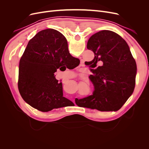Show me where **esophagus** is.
<instances>
[{"instance_id":"obj_1","label":"esophagus","mask_w":149,"mask_h":149,"mask_svg":"<svg viewBox=\"0 0 149 149\" xmlns=\"http://www.w3.org/2000/svg\"><path fill=\"white\" fill-rule=\"evenodd\" d=\"M81 66H83V61L81 62Z\"/></svg>"}]
</instances>
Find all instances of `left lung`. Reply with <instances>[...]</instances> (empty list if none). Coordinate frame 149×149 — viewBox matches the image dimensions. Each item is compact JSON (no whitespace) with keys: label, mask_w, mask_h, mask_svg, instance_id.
Wrapping results in <instances>:
<instances>
[{"label":"left lung","mask_w":149,"mask_h":149,"mask_svg":"<svg viewBox=\"0 0 149 149\" xmlns=\"http://www.w3.org/2000/svg\"><path fill=\"white\" fill-rule=\"evenodd\" d=\"M87 48L94 52L91 61L93 94L75 99L79 107L100 111H118L131 96L136 84V61L127 43L110 30H101L88 40ZM100 62L102 65L96 68Z\"/></svg>","instance_id":"left-lung-1"}]
</instances>
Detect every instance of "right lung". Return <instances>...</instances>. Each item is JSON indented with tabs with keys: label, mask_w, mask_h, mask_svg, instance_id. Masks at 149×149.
Wrapping results in <instances>:
<instances>
[{
	"label": "right lung",
	"mask_w": 149,
	"mask_h": 149,
	"mask_svg": "<svg viewBox=\"0 0 149 149\" xmlns=\"http://www.w3.org/2000/svg\"><path fill=\"white\" fill-rule=\"evenodd\" d=\"M78 60L70 55L60 31H40L30 40L20 60L18 87L22 98L42 112L74 105L63 97L62 83L54 73L61 66L70 67Z\"/></svg>",
	"instance_id": "add662e5"
}]
</instances>
